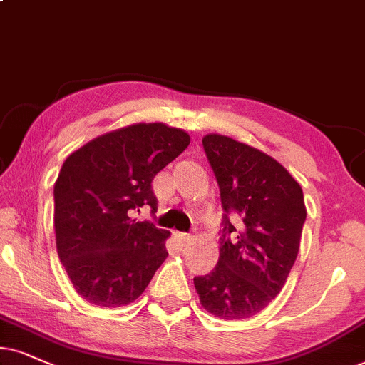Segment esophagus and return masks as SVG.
Segmentation results:
<instances>
[{"label":"esophagus","instance_id":"34e87169","mask_svg":"<svg viewBox=\"0 0 365 365\" xmlns=\"http://www.w3.org/2000/svg\"><path fill=\"white\" fill-rule=\"evenodd\" d=\"M173 236L180 242V246H185V244L190 242V239H192L190 234H187V232H175Z\"/></svg>","mask_w":365,"mask_h":365}]
</instances>
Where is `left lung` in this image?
Returning <instances> with one entry per match:
<instances>
[{
  "label": "left lung",
  "instance_id": "obj_1",
  "mask_svg": "<svg viewBox=\"0 0 365 365\" xmlns=\"http://www.w3.org/2000/svg\"><path fill=\"white\" fill-rule=\"evenodd\" d=\"M222 204L220 255L193 278L202 307L224 320L266 308L297 261L307 219L302 187L271 156L232 138L202 140Z\"/></svg>",
  "mask_w": 365,
  "mask_h": 365
}]
</instances>
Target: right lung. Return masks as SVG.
<instances>
[{
    "instance_id": "1",
    "label": "right lung",
    "mask_w": 365,
    "mask_h": 365,
    "mask_svg": "<svg viewBox=\"0 0 365 365\" xmlns=\"http://www.w3.org/2000/svg\"><path fill=\"white\" fill-rule=\"evenodd\" d=\"M188 145L182 129L133 124L89 141L62 165L53 187L57 252L89 303L135 302L167 259L168 230L133 215L156 210L151 182Z\"/></svg>"
}]
</instances>
